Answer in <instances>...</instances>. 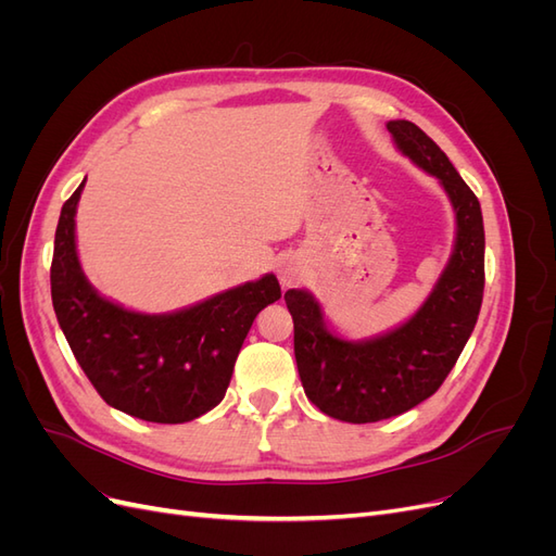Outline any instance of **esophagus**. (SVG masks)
<instances>
[{
    "label": "esophagus",
    "mask_w": 556,
    "mask_h": 556,
    "mask_svg": "<svg viewBox=\"0 0 556 556\" xmlns=\"http://www.w3.org/2000/svg\"><path fill=\"white\" fill-rule=\"evenodd\" d=\"M304 278V268H301L296 262H285L280 266V282L282 285H294Z\"/></svg>",
    "instance_id": "obj_1"
}]
</instances>
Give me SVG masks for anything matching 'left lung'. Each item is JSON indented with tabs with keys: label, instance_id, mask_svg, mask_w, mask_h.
Segmentation results:
<instances>
[{
	"label": "left lung",
	"instance_id": "1",
	"mask_svg": "<svg viewBox=\"0 0 556 556\" xmlns=\"http://www.w3.org/2000/svg\"><path fill=\"white\" fill-rule=\"evenodd\" d=\"M387 129L403 155L441 180L457 215V239L425 304L408 323L376 339H341L327 329L313 294L285 292L306 396L325 415L352 425L401 415L439 390L478 323L484 290V227L478 197L415 123L390 121Z\"/></svg>",
	"mask_w": 556,
	"mask_h": 556
}]
</instances>
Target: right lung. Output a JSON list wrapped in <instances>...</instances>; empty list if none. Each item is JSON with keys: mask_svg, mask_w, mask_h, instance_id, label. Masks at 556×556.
<instances>
[{"mask_svg": "<svg viewBox=\"0 0 556 556\" xmlns=\"http://www.w3.org/2000/svg\"><path fill=\"white\" fill-rule=\"evenodd\" d=\"M78 190L55 229L50 294L83 374L109 406L157 425H182L225 399L233 364L262 308L280 299L274 274L166 315L134 313L97 294L76 252Z\"/></svg>", "mask_w": 556, "mask_h": 556, "instance_id": "1", "label": "right lung"}]
</instances>
